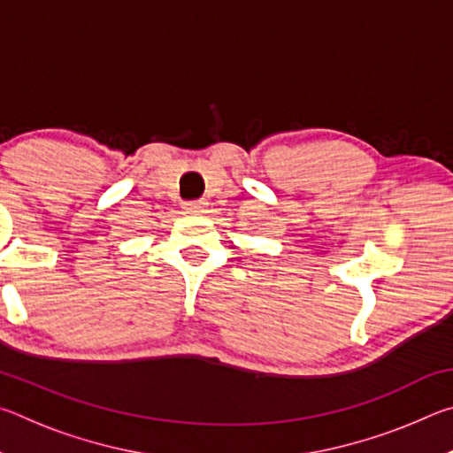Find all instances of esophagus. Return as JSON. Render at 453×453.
Returning a JSON list of instances; mask_svg holds the SVG:
<instances>
[{"label": "esophagus", "instance_id": "esophagus-1", "mask_svg": "<svg viewBox=\"0 0 453 453\" xmlns=\"http://www.w3.org/2000/svg\"><path fill=\"white\" fill-rule=\"evenodd\" d=\"M205 210V202H188L183 203V213H202Z\"/></svg>", "mask_w": 453, "mask_h": 453}]
</instances>
